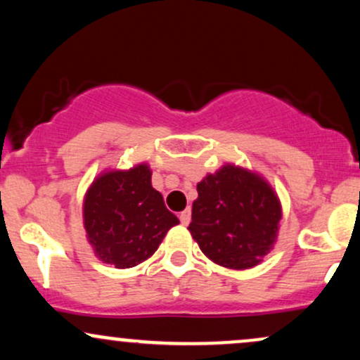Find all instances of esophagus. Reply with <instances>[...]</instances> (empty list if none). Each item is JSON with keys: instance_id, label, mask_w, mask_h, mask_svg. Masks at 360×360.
<instances>
[{"instance_id": "esophagus-1", "label": "esophagus", "mask_w": 360, "mask_h": 360, "mask_svg": "<svg viewBox=\"0 0 360 360\" xmlns=\"http://www.w3.org/2000/svg\"><path fill=\"white\" fill-rule=\"evenodd\" d=\"M179 220H181V223H183L184 226L189 225V221H191V210L186 208L184 212H181L179 213Z\"/></svg>"}]
</instances>
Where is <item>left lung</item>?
<instances>
[{
  "mask_svg": "<svg viewBox=\"0 0 360 360\" xmlns=\"http://www.w3.org/2000/svg\"><path fill=\"white\" fill-rule=\"evenodd\" d=\"M196 189L188 230L206 257L237 271L262 262L274 247L283 217L271 184L257 172L225 164Z\"/></svg>",
  "mask_w": 360,
  "mask_h": 360,
  "instance_id": "left-lung-1",
  "label": "left lung"
}]
</instances>
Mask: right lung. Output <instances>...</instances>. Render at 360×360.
<instances>
[{"instance_id": "1", "label": "right lung", "mask_w": 360, "mask_h": 360, "mask_svg": "<svg viewBox=\"0 0 360 360\" xmlns=\"http://www.w3.org/2000/svg\"><path fill=\"white\" fill-rule=\"evenodd\" d=\"M146 162L101 172L84 194L82 218L94 255L117 269L139 266L179 220L150 183Z\"/></svg>"}]
</instances>
